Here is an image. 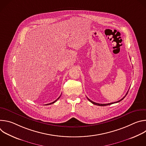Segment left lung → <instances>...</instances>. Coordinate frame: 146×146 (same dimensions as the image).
<instances>
[{
  "mask_svg": "<svg viewBox=\"0 0 146 146\" xmlns=\"http://www.w3.org/2000/svg\"><path fill=\"white\" fill-rule=\"evenodd\" d=\"M128 92H127V94H126V95H125L121 99H120L119 100H118V101H117V102H113V103H107V104H100V103H95V102H93V101H92V100H91L90 99H88V98H87V99H88V100L90 101V102H91L92 103H93L94 105H97V106H108V105H111V104H113V103H118V102H119L120 101H121L122 100H123L124 98H125V97L126 96H127V95L128 94Z\"/></svg>",
  "mask_w": 146,
  "mask_h": 146,
  "instance_id": "8db88e82",
  "label": "left lung"
}]
</instances>
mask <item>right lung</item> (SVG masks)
<instances>
[{
	"label": "right lung",
	"instance_id": "obj_1",
	"mask_svg": "<svg viewBox=\"0 0 146 146\" xmlns=\"http://www.w3.org/2000/svg\"><path fill=\"white\" fill-rule=\"evenodd\" d=\"M60 96H61V95H60V96H59V98H58V99H56V100H55V101H54V102H51V103H48V104H47V105H51V104H53V103H55V102H56V100H58V99H59V98H60Z\"/></svg>",
	"mask_w": 146,
	"mask_h": 146
}]
</instances>
